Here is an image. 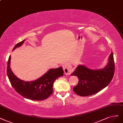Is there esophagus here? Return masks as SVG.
Wrapping results in <instances>:
<instances>
[{
  "label": "esophagus",
  "mask_w": 123,
  "mask_h": 123,
  "mask_svg": "<svg viewBox=\"0 0 123 123\" xmlns=\"http://www.w3.org/2000/svg\"><path fill=\"white\" fill-rule=\"evenodd\" d=\"M63 67V69L66 75H70L71 73L73 71L72 67L69 63H66Z\"/></svg>",
  "instance_id": "34e87169"
}]
</instances>
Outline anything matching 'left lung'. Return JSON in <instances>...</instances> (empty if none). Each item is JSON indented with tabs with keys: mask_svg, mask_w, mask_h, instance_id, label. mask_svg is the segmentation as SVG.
I'll return each mask as SVG.
<instances>
[{
	"mask_svg": "<svg viewBox=\"0 0 123 123\" xmlns=\"http://www.w3.org/2000/svg\"><path fill=\"white\" fill-rule=\"evenodd\" d=\"M115 72L113 53L108 57L106 66L103 69L93 70L82 65H78L71 76H77L79 81L73 91L80 96L94 95L106 87L111 82Z\"/></svg>",
	"mask_w": 123,
	"mask_h": 123,
	"instance_id": "1",
	"label": "left lung"
}]
</instances>
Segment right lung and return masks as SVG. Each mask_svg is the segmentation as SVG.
I'll use <instances>...</instances> for the list:
<instances>
[{
    "mask_svg": "<svg viewBox=\"0 0 123 123\" xmlns=\"http://www.w3.org/2000/svg\"><path fill=\"white\" fill-rule=\"evenodd\" d=\"M25 40L16 44L12 51L20 47ZM11 56L7 65V75L11 85L15 90L24 98L31 100L41 101L47 98L53 92V85L55 80L63 75L62 67L51 69L41 77L33 81H25L18 78L12 72L10 67Z\"/></svg>",
    "mask_w": 123,
    "mask_h": 123,
    "instance_id": "add662e5",
    "label": "right lung"
}]
</instances>
